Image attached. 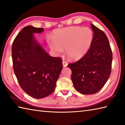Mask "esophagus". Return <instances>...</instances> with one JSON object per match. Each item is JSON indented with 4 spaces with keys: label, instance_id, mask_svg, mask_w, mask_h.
I'll return each instance as SVG.
<instances>
[{
    "label": "esophagus",
    "instance_id": "esophagus-1",
    "mask_svg": "<svg viewBox=\"0 0 125 125\" xmlns=\"http://www.w3.org/2000/svg\"><path fill=\"white\" fill-rule=\"evenodd\" d=\"M62 64H63V67H67V66L68 65V63H67V62H65V61H63V62H62Z\"/></svg>",
    "mask_w": 125,
    "mask_h": 125
}]
</instances>
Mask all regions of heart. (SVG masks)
I'll return each instance as SVG.
<instances>
[{
  "label": "heart",
  "instance_id": "obj_1",
  "mask_svg": "<svg viewBox=\"0 0 125 125\" xmlns=\"http://www.w3.org/2000/svg\"><path fill=\"white\" fill-rule=\"evenodd\" d=\"M93 37V32L88 27L72 26L55 30L52 40L48 39V42L56 54H60L65 48L68 57L76 60L82 57L89 50Z\"/></svg>",
  "mask_w": 125,
  "mask_h": 125
}]
</instances>
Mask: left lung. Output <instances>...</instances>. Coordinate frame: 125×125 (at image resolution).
<instances>
[{
	"label": "left lung",
	"instance_id": "8db88e82",
	"mask_svg": "<svg viewBox=\"0 0 125 125\" xmlns=\"http://www.w3.org/2000/svg\"><path fill=\"white\" fill-rule=\"evenodd\" d=\"M94 37L89 49L77 62L68 65L76 90L82 94L98 92L111 75L113 60L108 39L103 31L91 24Z\"/></svg>",
	"mask_w": 125,
	"mask_h": 125
}]
</instances>
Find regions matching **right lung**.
<instances>
[{
    "label": "right lung",
    "mask_w": 125,
    "mask_h": 125,
    "mask_svg": "<svg viewBox=\"0 0 125 125\" xmlns=\"http://www.w3.org/2000/svg\"><path fill=\"white\" fill-rule=\"evenodd\" d=\"M43 28L28 25L16 37L12 46L14 73L24 92L36 99H42L54 91L63 68L61 57H51L37 42L33 33Z\"/></svg>",
    "instance_id": "obj_1"
}]
</instances>
